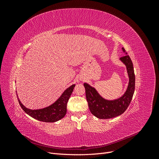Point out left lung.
<instances>
[{
    "instance_id": "1",
    "label": "left lung",
    "mask_w": 159,
    "mask_h": 159,
    "mask_svg": "<svg viewBox=\"0 0 159 159\" xmlns=\"http://www.w3.org/2000/svg\"><path fill=\"white\" fill-rule=\"evenodd\" d=\"M122 50L125 56L121 57L119 60L126 66L129 84L125 92L121 97L113 100L106 99L103 98L92 86L87 83L84 84L90 111L98 119H111L123 114L127 109L133 98L135 86V76L133 65L124 48H122Z\"/></svg>"
}]
</instances>
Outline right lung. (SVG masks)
<instances>
[{
  "label": "right lung",
  "instance_id": "right-lung-1",
  "mask_svg": "<svg viewBox=\"0 0 159 159\" xmlns=\"http://www.w3.org/2000/svg\"><path fill=\"white\" fill-rule=\"evenodd\" d=\"M75 86V84L70 86L64 91L60 97L54 103L42 109H28L21 103L20 100L18 97V95L17 98L19 104L24 110V111L28 115H30V117L40 121L54 123L59 121L66 115L67 112V103H68L69 98L73 92Z\"/></svg>",
  "mask_w": 159,
  "mask_h": 159
}]
</instances>
